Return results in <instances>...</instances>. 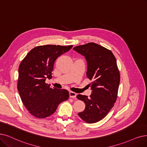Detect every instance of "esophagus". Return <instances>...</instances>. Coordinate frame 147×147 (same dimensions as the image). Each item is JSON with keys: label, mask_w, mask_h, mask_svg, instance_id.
Returning <instances> with one entry per match:
<instances>
[{"label": "esophagus", "mask_w": 147, "mask_h": 147, "mask_svg": "<svg viewBox=\"0 0 147 147\" xmlns=\"http://www.w3.org/2000/svg\"><path fill=\"white\" fill-rule=\"evenodd\" d=\"M69 96L70 98H75L76 96H77V93L73 92H69Z\"/></svg>", "instance_id": "1"}]
</instances>
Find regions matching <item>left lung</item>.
Returning a JSON list of instances; mask_svg holds the SVG:
<instances>
[{
    "label": "left lung",
    "instance_id": "left-lung-1",
    "mask_svg": "<svg viewBox=\"0 0 147 147\" xmlns=\"http://www.w3.org/2000/svg\"><path fill=\"white\" fill-rule=\"evenodd\" d=\"M74 50L85 57L87 77L92 80L90 97L77 96L86 104L84 110L78 115L85 122L93 124L104 118L114 106L120 83L119 71L112 52L101 45L89 43L75 46Z\"/></svg>",
    "mask_w": 147,
    "mask_h": 147
}]
</instances>
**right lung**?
<instances>
[{
    "label": "right lung",
    "instance_id": "add662e5",
    "mask_svg": "<svg viewBox=\"0 0 147 147\" xmlns=\"http://www.w3.org/2000/svg\"><path fill=\"white\" fill-rule=\"evenodd\" d=\"M72 47L38 46L29 51L20 63L17 89L23 104L32 116L38 118L48 117L61 102L68 99L67 90L52 88L45 81L52 78L57 58Z\"/></svg>",
    "mask_w": 147,
    "mask_h": 147
}]
</instances>
